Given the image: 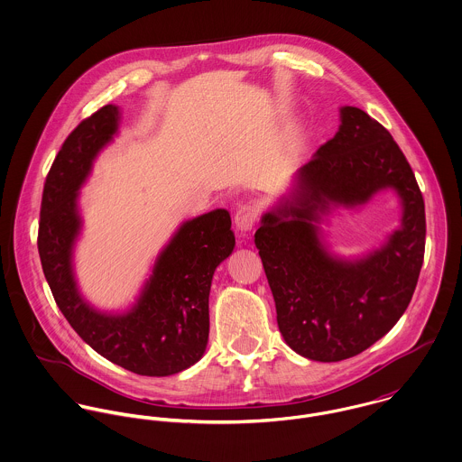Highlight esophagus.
<instances>
[{
  "mask_svg": "<svg viewBox=\"0 0 462 462\" xmlns=\"http://www.w3.org/2000/svg\"><path fill=\"white\" fill-rule=\"evenodd\" d=\"M256 219H258V207L252 204H245L236 212V226L241 234L250 232L255 226Z\"/></svg>",
  "mask_w": 462,
  "mask_h": 462,
  "instance_id": "obj_1",
  "label": "esophagus"
}]
</instances>
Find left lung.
Here are the masks:
<instances>
[{
	"label": "left lung",
	"instance_id": "obj_1",
	"mask_svg": "<svg viewBox=\"0 0 462 462\" xmlns=\"http://www.w3.org/2000/svg\"><path fill=\"white\" fill-rule=\"evenodd\" d=\"M383 190L400 199V226L375 249L337 254L321 228ZM255 246L285 344L303 358H353L383 338L410 305L425 252V206L408 159L363 109L340 107L337 134L260 217Z\"/></svg>",
	"mask_w": 462,
	"mask_h": 462
}]
</instances>
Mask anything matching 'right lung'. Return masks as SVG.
Returning <instances> with one entry per match:
<instances>
[{"instance_id": "add662e5", "label": "right lung", "mask_w": 462, "mask_h": 462, "mask_svg": "<svg viewBox=\"0 0 462 462\" xmlns=\"http://www.w3.org/2000/svg\"><path fill=\"white\" fill-rule=\"evenodd\" d=\"M120 118V107L106 104L65 140L44 184L39 255L56 305L96 353L134 374L164 377L204 356L212 276L232 255L236 236L226 208L182 221L129 307L107 311L87 300L74 262L85 223L79 197L96 159L118 136Z\"/></svg>"}]
</instances>
